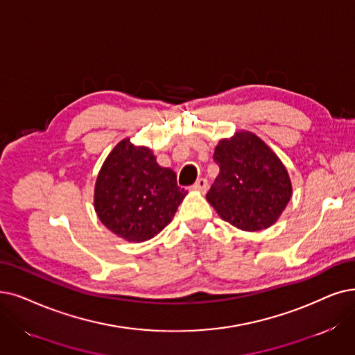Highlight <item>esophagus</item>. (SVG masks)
<instances>
[{
    "instance_id": "1",
    "label": "esophagus",
    "mask_w": 355,
    "mask_h": 355,
    "mask_svg": "<svg viewBox=\"0 0 355 355\" xmlns=\"http://www.w3.org/2000/svg\"><path fill=\"white\" fill-rule=\"evenodd\" d=\"M207 188H208V182H207V179H202V178L198 179L193 185V189L200 191V192H205Z\"/></svg>"
}]
</instances>
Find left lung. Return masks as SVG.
<instances>
[{"mask_svg": "<svg viewBox=\"0 0 355 355\" xmlns=\"http://www.w3.org/2000/svg\"><path fill=\"white\" fill-rule=\"evenodd\" d=\"M220 173L207 201L221 220L245 232H261L277 223L291 200L286 166L253 132L223 138L214 151Z\"/></svg>", "mask_w": 355, "mask_h": 355, "instance_id": "1", "label": "left lung"}]
</instances>
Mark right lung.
<instances>
[{"label": "right lung", "mask_w": 355, "mask_h": 355, "mask_svg": "<svg viewBox=\"0 0 355 355\" xmlns=\"http://www.w3.org/2000/svg\"><path fill=\"white\" fill-rule=\"evenodd\" d=\"M187 193L178 187L173 170L159 166L148 147L123 138L97 175L94 211L112 233L141 243L173 220Z\"/></svg>", "instance_id": "add662e5"}]
</instances>
